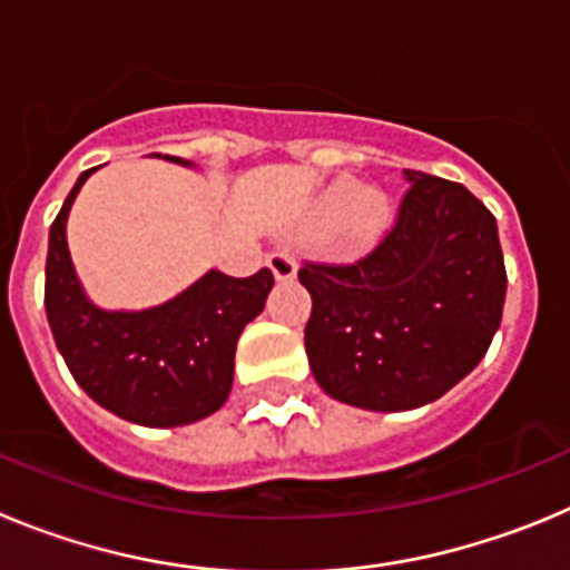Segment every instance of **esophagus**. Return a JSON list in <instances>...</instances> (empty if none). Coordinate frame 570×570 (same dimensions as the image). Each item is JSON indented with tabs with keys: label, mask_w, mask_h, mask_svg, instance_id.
Instances as JSON below:
<instances>
[{
	"label": "esophagus",
	"mask_w": 570,
	"mask_h": 570,
	"mask_svg": "<svg viewBox=\"0 0 570 570\" xmlns=\"http://www.w3.org/2000/svg\"><path fill=\"white\" fill-rule=\"evenodd\" d=\"M266 264H269V269H273L275 278L278 281H292L297 275L295 255L284 253V249H278V253L269 255V258H266Z\"/></svg>",
	"instance_id": "34e87169"
}]
</instances>
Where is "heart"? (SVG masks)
I'll return each instance as SVG.
<instances>
[{
  "label": "heart",
  "instance_id": "b5f03b06",
  "mask_svg": "<svg viewBox=\"0 0 570 570\" xmlns=\"http://www.w3.org/2000/svg\"><path fill=\"white\" fill-rule=\"evenodd\" d=\"M389 222H392V204L383 193L363 189L355 181H337L323 193L312 215V229L317 235L335 238L337 247L352 253L381 238Z\"/></svg>",
  "mask_w": 570,
  "mask_h": 570
}]
</instances>
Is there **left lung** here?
Here are the masks:
<instances>
[{"label":"left lung","instance_id":"1","mask_svg":"<svg viewBox=\"0 0 570 570\" xmlns=\"http://www.w3.org/2000/svg\"><path fill=\"white\" fill-rule=\"evenodd\" d=\"M409 178L394 224L352 264L304 261V343L330 397L372 412L432 403L480 363L505 304L497 218L458 181Z\"/></svg>","mask_w":570,"mask_h":570}]
</instances>
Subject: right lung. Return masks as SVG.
<instances>
[{
	"instance_id": "add662e5",
	"label": "right lung",
	"mask_w": 570,
	"mask_h": 570,
	"mask_svg": "<svg viewBox=\"0 0 570 570\" xmlns=\"http://www.w3.org/2000/svg\"><path fill=\"white\" fill-rule=\"evenodd\" d=\"M181 161V158H176ZM94 170H85L50 224L45 309L70 374L107 412L138 425H184L224 406L233 389L240 330L264 309L275 278L207 273L170 304L147 312L96 309L70 264V204Z\"/></svg>"
}]
</instances>
